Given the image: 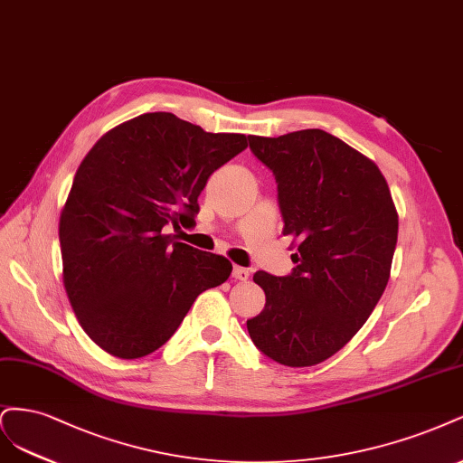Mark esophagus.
I'll list each match as a JSON object with an SVG mask.
<instances>
[{
    "label": "esophagus",
    "instance_id": "esophagus-1",
    "mask_svg": "<svg viewBox=\"0 0 463 463\" xmlns=\"http://www.w3.org/2000/svg\"><path fill=\"white\" fill-rule=\"evenodd\" d=\"M232 277H234L236 280H248V279H250V271H248V269H244V267H238V265H234Z\"/></svg>",
    "mask_w": 463,
    "mask_h": 463
}]
</instances>
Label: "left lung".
Masks as SVG:
<instances>
[{
  "instance_id": "obj_1",
  "label": "left lung",
  "mask_w": 463,
  "mask_h": 463,
  "mask_svg": "<svg viewBox=\"0 0 463 463\" xmlns=\"http://www.w3.org/2000/svg\"><path fill=\"white\" fill-rule=\"evenodd\" d=\"M248 138L277 178L282 234L298 248L288 277L253 275L265 307L246 321L248 333L282 365H317L348 345L381 300L398 238L396 205L375 161L329 132Z\"/></svg>"
}]
</instances>
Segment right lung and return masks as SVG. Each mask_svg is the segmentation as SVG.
I'll use <instances>...</instances> for the list:
<instances>
[{
    "mask_svg": "<svg viewBox=\"0 0 463 463\" xmlns=\"http://www.w3.org/2000/svg\"><path fill=\"white\" fill-rule=\"evenodd\" d=\"M246 134L205 132L173 113H144L86 154L59 219L63 285L84 333L137 360L175 335L190 306L232 263L165 234L192 225L207 178L246 150Z\"/></svg>",
    "mask_w": 463,
    "mask_h": 463,
    "instance_id": "1",
    "label": "right lung"
}]
</instances>
